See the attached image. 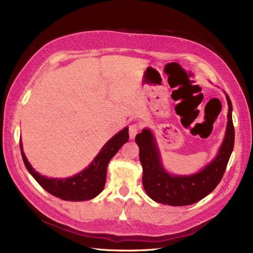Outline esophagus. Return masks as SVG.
Returning <instances> with one entry per match:
<instances>
[{"mask_svg": "<svg viewBox=\"0 0 253 253\" xmlns=\"http://www.w3.org/2000/svg\"><path fill=\"white\" fill-rule=\"evenodd\" d=\"M140 128V126L137 125V124H134V125H131L128 127V134H129V138L131 139H134L135 136L137 135V133H138Z\"/></svg>", "mask_w": 253, "mask_h": 253, "instance_id": "esophagus-1", "label": "esophagus"}]
</instances>
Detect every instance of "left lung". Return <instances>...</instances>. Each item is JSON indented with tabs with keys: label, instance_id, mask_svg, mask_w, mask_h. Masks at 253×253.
Wrapping results in <instances>:
<instances>
[{
	"label": "left lung",
	"instance_id": "8db88e82",
	"mask_svg": "<svg viewBox=\"0 0 253 253\" xmlns=\"http://www.w3.org/2000/svg\"><path fill=\"white\" fill-rule=\"evenodd\" d=\"M226 94V93H225ZM228 102V122L225 138L216 156L203 169L191 175H172L162 163L155 137L150 128L137 134L135 141L139 147V159L143 169L142 185L147 194L160 204L187 206L197 203L216 188L227 168L234 145V126L232 122V103Z\"/></svg>",
	"mask_w": 253,
	"mask_h": 253
}]
</instances>
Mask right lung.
<instances>
[{
    "instance_id": "1",
    "label": "right lung",
    "mask_w": 253,
    "mask_h": 253,
    "mask_svg": "<svg viewBox=\"0 0 253 253\" xmlns=\"http://www.w3.org/2000/svg\"><path fill=\"white\" fill-rule=\"evenodd\" d=\"M128 140V127L122 128L106 142L90 165L80 173L67 178H49L38 173L28 163L20 142L23 162L38 183L51 195L63 201H88L102 192L106 181V169L113 156Z\"/></svg>"
}]
</instances>
